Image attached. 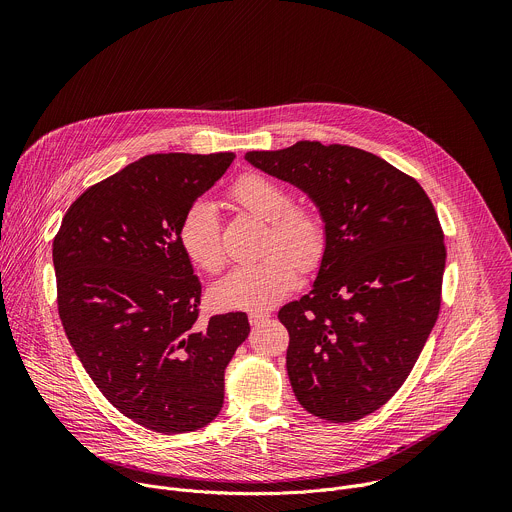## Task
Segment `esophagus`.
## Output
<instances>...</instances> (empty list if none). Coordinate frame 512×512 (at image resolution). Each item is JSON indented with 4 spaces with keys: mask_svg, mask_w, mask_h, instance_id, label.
Listing matches in <instances>:
<instances>
[{
    "mask_svg": "<svg viewBox=\"0 0 512 512\" xmlns=\"http://www.w3.org/2000/svg\"><path fill=\"white\" fill-rule=\"evenodd\" d=\"M267 320H269V314H267V312H251V314H249L251 326H259V324H263V322H267Z\"/></svg>",
    "mask_w": 512,
    "mask_h": 512,
    "instance_id": "obj_1",
    "label": "esophagus"
}]
</instances>
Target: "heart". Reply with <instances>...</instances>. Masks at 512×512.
I'll return each mask as SVG.
<instances>
[{
  "label": "heart",
  "mask_w": 512,
  "mask_h": 512,
  "mask_svg": "<svg viewBox=\"0 0 512 512\" xmlns=\"http://www.w3.org/2000/svg\"><path fill=\"white\" fill-rule=\"evenodd\" d=\"M235 202L271 223L265 259L231 269L212 285V300L229 310H267L283 300L302 271L314 269L326 249L320 216L291 206L289 192L261 174L241 176L231 190ZM180 245L200 269L214 273L225 265L221 221L212 202H194L180 225Z\"/></svg>",
  "instance_id": "obj_1"
}]
</instances>
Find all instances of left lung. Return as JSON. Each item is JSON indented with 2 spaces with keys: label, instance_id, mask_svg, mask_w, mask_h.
<instances>
[{
  "label": "left lung",
  "instance_id": "obj_1",
  "mask_svg": "<svg viewBox=\"0 0 512 512\" xmlns=\"http://www.w3.org/2000/svg\"><path fill=\"white\" fill-rule=\"evenodd\" d=\"M245 160L320 210L326 249L312 291L277 314L289 332L285 367L306 411L356 421L405 383L440 314L446 245L435 208L417 180L350 145L298 141Z\"/></svg>",
  "mask_w": 512,
  "mask_h": 512
}]
</instances>
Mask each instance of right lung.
Masks as SVG:
<instances>
[{
    "label": "right lung",
    "mask_w": 512,
    "mask_h": 512,
    "mask_svg": "<svg viewBox=\"0 0 512 512\" xmlns=\"http://www.w3.org/2000/svg\"><path fill=\"white\" fill-rule=\"evenodd\" d=\"M235 154H152L87 188L52 243L58 314L85 371L125 417L164 435L208 425L245 312L198 320L202 287L180 245L186 210Z\"/></svg>",
    "instance_id": "add662e5"
}]
</instances>
